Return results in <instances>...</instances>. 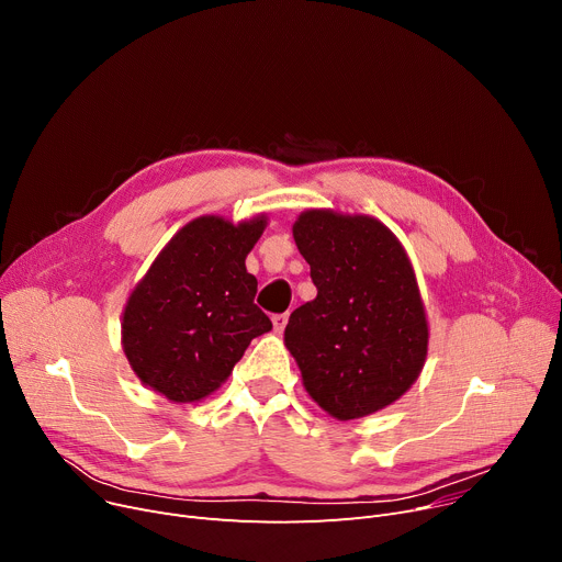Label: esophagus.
<instances>
[{
	"label": "esophagus",
	"instance_id": "34e87169",
	"mask_svg": "<svg viewBox=\"0 0 562 562\" xmlns=\"http://www.w3.org/2000/svg\"><path fill=\"white\" fill-rule=\"evenodd\" d=\"M286 321H289V314H276V316H273V328H276V333H282V330H284Z\"/></svg>",
	"mask_w": 562,
	"mask_h": 562
}]
</instances>
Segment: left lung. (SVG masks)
Segmentation results:
<instances>
[{"mask_svg": "<svg viewBox=\"0 0 562 562\" xmlns=\"http://www.w3.org/2000/svg\"><path fill=\"white\" fill-rule=\"evenodd\" d=\"M293 239L316 299L293 310L284 344L307 394L339 422L398 401L428 356V321L405 248L371 216L307 210Z\"/></svg>", "mask_w": 562, "mask_h": 562, "instance_id": "1", "label": "left lung"}]
</instances>
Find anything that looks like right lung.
Returning <instances> with one entry per match:
<instances>
[{
	"label": "right lung",
	"mask_w": 562,
	"mask_h": 562,
	"mask_svg": "<svg viewBox=\"0 0 562 562\" xmlns=\"http://www.w3.org/2000/svg\"><path fill=\"white\" fill-rule=\"evenodd\" d=\"M266 216H200L177 232L130 293L123 350L145 387L172 403L216 392L248 344L273 328L255 305L246 257Z\"/></svg>",
	"instance_id": "obj_1"
}]
</instances>
